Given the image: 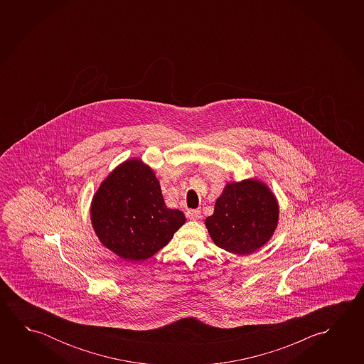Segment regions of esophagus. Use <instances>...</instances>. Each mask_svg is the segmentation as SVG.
Returning <instances> with one entry per match:
<instances>
[{"instance_id":"obj_1","label":"esophagus","mask_w":364,"mask_h":364,"mask_svg":"<svg viewBox=\"0 0 364 364\" xmlns=\"http://www.w3.org/2000/svg\"><path fill=\"white\" fill-rule=\"evenodd\" d=\"M185 215H186V218H189V220H197L202 217L200 210H198V209H188V210L185 212Z\"/></svg>"}]
</instances>
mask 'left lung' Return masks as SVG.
Here are the masks:
<instances>
[{
	"instance_id": "obj_1",
	"label": "left lung",
	"mask_w": 364,
	"mask_h": 364,
	"mask_svg": "<svg viewBox=\"0 0 364 364\" xmlns=\"http://www.w3.org/2000/svg\"><path fill=\"white\" fill-rule=\"evenodd\" d=\"M278 218L279 205L274 194L260 180L247 179L226 184L205 227L220 249L249 255L268 242Z\"/></svg>"
}]
</instances>
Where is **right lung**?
<instances>
[{"label":"right lung","instance_id":"1","mask_svg":"<svg viewBox=\"0 0 364 364\" xmlns=\"http://www.w3.org/2000/svg\"><path fill=\"white\" fill-rule=\"evenodd\" d=\"M90 215L100 242L131 262L154 257L186 220L179 209L167 208L155 173L138 159L107 175L92 198Z\"/></svg>","mask_w":364,"mask_h":364}]
</instances>
